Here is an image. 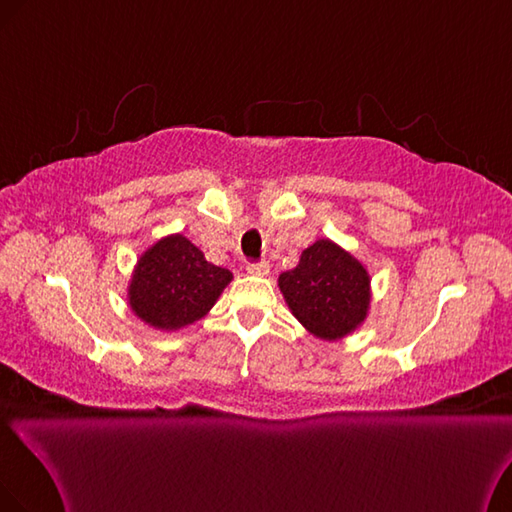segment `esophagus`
Masks as SVG:
<instances>
[{"label": "esophagus", "mask_w": 512, "mask_h": 512, "mask_svg": "<svg viewBox=\"0 0 512 512\" xmlns=\"http://www.w3.org/2000/svg\"><path fill=\"white\" fill-rule=\"evenodd\" d=\"M248 274H255V276H266L270 272V264L268 261H253V264L246 266Z\"/></svg>", "instance_id": "34e87169"}]
</instances>
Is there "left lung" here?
Segmentation results:
<instances>
[{
  "mask_svg": "<svg viewBox=\"0 0 512 512\" xmlns=\"http://www.w3.org/2000/svg\"><path fill=\"white\" fill-rule=\"evenodd\" d=\"M279 287L289 311L324 341L352 334L369 313L367 268L328 238L304 248L298 266L279 276Z\"/></svg>",
  "mask_w": 512,
  "mask_h": 512,
  "instance_id": "8db88e82",
  "label": "left lung"
}]
</instances>
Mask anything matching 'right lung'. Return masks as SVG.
<instances>
[{"instance_id": "right-lung-1", "label": "right lung", "mask_w": 512, "mask_h": 512, "mask_svg": "<svg viewBox=\"0 0 512 512\" xmlns=\"http://www.w3.org/2000/svg\"><path fill=\"white\" fill-rule=\"evenodd\" d=\"M233 274L214 266L182 233L145 251L128 285L133 313L156 330H180L208 315Z\"/></svg>"}]
</instances>
